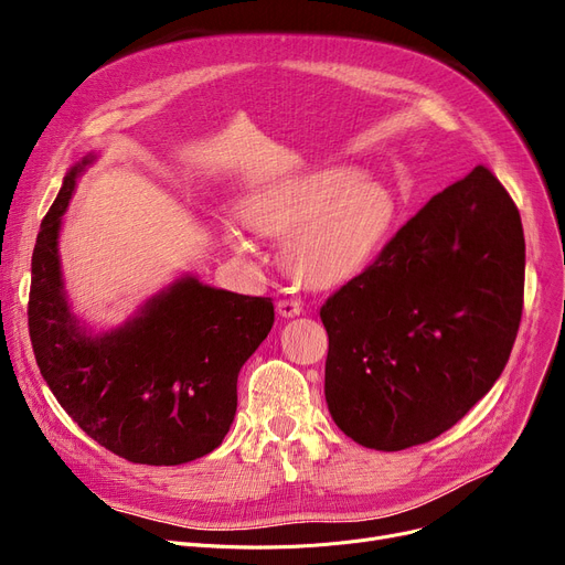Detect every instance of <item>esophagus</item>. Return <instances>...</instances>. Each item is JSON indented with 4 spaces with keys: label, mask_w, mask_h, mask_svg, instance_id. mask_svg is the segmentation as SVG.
<instances>
[{
    "label": "esophagus",
    "mask_w": 565,
    "mask_h": 565,
    "mask_svg": "<svg viewBox=\"0 0 565 565\" xmlns=\"http://www.w3.org/2000/svg\"><path fill=\"white\" fill-rule=\"evenodd\" d=\"M302 305L298 300H279L277 302V313L281 318H292V316H300Z\"/></svg>",
    "instance_id": "34e87169"
}]
</instances>
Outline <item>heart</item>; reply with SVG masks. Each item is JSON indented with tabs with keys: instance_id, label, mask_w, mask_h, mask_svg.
Listing matches in <instances>:
<instances>
[{
	"instance_id": "heart-1",
	"label": "heart",
	"mask_w": 565,
	"mask_h": 565,
	"mask_svg": "<svg viewBox=\"0 0 565 565\" xmlns=\"http://www.w3.org/2000/svg\"><path fill=\"white\" fill-rule=\"evenodd\" d=\"M243 224L284 235L281 265L309 288L339 286L373 260L396 220L394 194L352 167H322L254 188L241 203ZM222 235L235 252L249 243L233 220Z\"/></svg>"
}]
</instances>
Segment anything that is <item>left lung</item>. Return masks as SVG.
<instances>
[{
    "label": "left lung",
    "mask_w": 565,
    "mask_h": 565,
    "mask_svg": "<svg viewBox=\"0 0 565 565\" xmlns=\"http://www.w3.org/2000/svg\"><path fill=\"white\" fill-rule=\"evenodd\" d=\"M522 295L520 213L492 171L477 167L322 305L334 424L375 451L417 447L456 426L507 366Z\"/></svg>",
    "instance_id": "left-lung-1"
}]
</instances>
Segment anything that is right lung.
<instances>
[{
	"mask_svg": "<svg viewBox=\"0 0 565 565\" xmlns=\"http://www.w3.org/2000/svg\"><path fill=\"white\" fill-rule=\"evenodd\" d=\"M84 156L64 175L32 256L29 337L47 387L100 447L139 465H183L215 451L237 407V373L273 330L270 298L181 275L124 324L94 330L64 286V215Z\"/></svg>",
	"mask_w": 565,
	"mask_h": 565,
	"instance_id": "add662e5",
	"label": "right lung"
}]
</instances>
